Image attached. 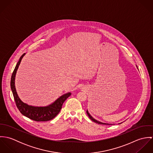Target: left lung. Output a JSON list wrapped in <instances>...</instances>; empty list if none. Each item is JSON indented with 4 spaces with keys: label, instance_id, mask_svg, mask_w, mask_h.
<instances>
[{
    "label": "left lung",
    "instance_id": "obj_1",
    "mask_svg": "<svg viewBox=\"0 0 153 153\" xmlns=\"http://www.w3.org/2000/svg\"><path fill=\"white\" fill-rule=\"evenodd\" d=\"M137 69H138V68L137 66ZM87 113L88 115L89 118H90L92 121H94V122H95V123H97V124H103V125H112V124H108V123H102V122H100V121H98V120H95V118H94L91 115V114L89 113V112H88V109L87 110ZM121 123H119L118 124H121Z\"/></svg>",
    "mask_w": 153,
    "mask_h": 153
}]
</instances>
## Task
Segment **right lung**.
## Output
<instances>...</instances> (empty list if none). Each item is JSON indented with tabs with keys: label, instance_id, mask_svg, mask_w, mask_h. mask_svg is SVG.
I'll list each match as a JSON object with an SVG mask.
<instances>
[{
	"label": "right lung",
	"instance_id": "right-lung-1",
	"mask_svg": "<svg viewBox=\"0 0 153 153\" xmlns=\"http://www.w3.org/2000/svg\"><path fill=\"white\" fill-rule=\"evenodd\" d=\"M26 53H23L21 56L18 62L17 63L15 68L12 75L10 80V87L13 93L15 101L16 102L18 108L20 111L21 114L26 117L36 121H47L54 118L59 112L63 103L71 95V92H68L63 94L56 99L52 104L43 107H38L28 105L22 101L18 96L15 87V77L16 72L21 64L23 57L25 55Z\"/></svg>",
	"mask_w": 153,
	"mask_h": 153
}]
</instances>
